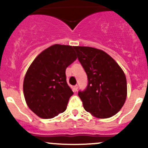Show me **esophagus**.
Segmentation results:
<instances>
[{"mask_svg": "<svg viewBox=\"0 0 148 148\" xmlns=\"http://www.w3.org/2000/svg\"><path fill=\"white\" fill-rule=\"evenodd\" d=\"M77 90H78V86L77 85H76V86H74V87H73V92H77Z\"/></svg>", "mask_w": 148, "mask_h": 148, "instance_id": "esophagus-1", "label": "esophagus"}]
</instances>
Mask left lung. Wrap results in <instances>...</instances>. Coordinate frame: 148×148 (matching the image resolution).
<instances>
[{
    "mask_svg": "<svg viewBox=\"0 0 148 148\" xmlns=\"http://www.w3.org/2000/svg\"><path fill=\"white\" fill-rule=\"evenodd\" d=\"M88 76V84L79 92L84 108L97 118H108L120 111L126 101L127 79L115 60L100 49L74 47Z\"/></svg>",
    "mask_w": 148,
    "mask_h": 148,
    "instance_id": "8db88e82",
    "label": "left lung"
}]
</instances>
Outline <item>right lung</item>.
Wrapping results in <instances>:
<instances>
[{
    "mask_svg": "<svg viewBox=\"0 0 148 148\" xmlns=\"http://www.w3.org/2000/svg\"><path fill=\"white\" fill-rule=\"evenodd\" d=\"M74 49L69 45L51 46L35 58L25 73V102L40 118H53L67 108L74 92L67 84L65 71L77 58Z\"/></svg>",
    "mask_w": 148,
    "mask_h": 148,
    "instance_id": "1",
    "label": "right lung"
}]
</instances>
